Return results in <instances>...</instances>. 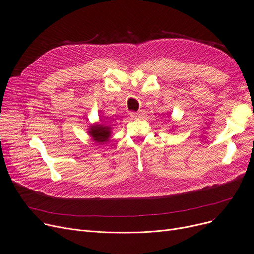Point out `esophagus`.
Listing matches in <instances>:
<instances>
[{"label":"esophagus","mask_w":254,"mask_h":254,"mask_svg":"<svg viewBox=\"0 0 254 254\" xmlns=\"http://www.w3.org/2000/svg\"><path fill=\"white\" fill-rule=\"evenodd\" d=\"M129 115L131 116V118H137V117H139V113H137V112H130Z\"/></svg>","instance_id":"34e87169"}]
</instances>
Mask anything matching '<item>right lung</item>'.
Returning a JSON list of instances; mask_svg holds the SVG:
<instances>
[{
	"mask_svg": "<svg viewBox=\"0 0 254 254\" xmlns=\"http://www.w3.org/2000/svg\"><path fill=\"white\" fill-rule=\"evenodd\" d=\"M88 134L96 143L103 144L109 140V137L111 136V127L102 124H95L90 126Z\"/></svg>",
	"mask_w": 254,
	"mask_h": 254,
	"instance_id": "right-lung-1",
	"label": "right lung"
}]
</instances>
